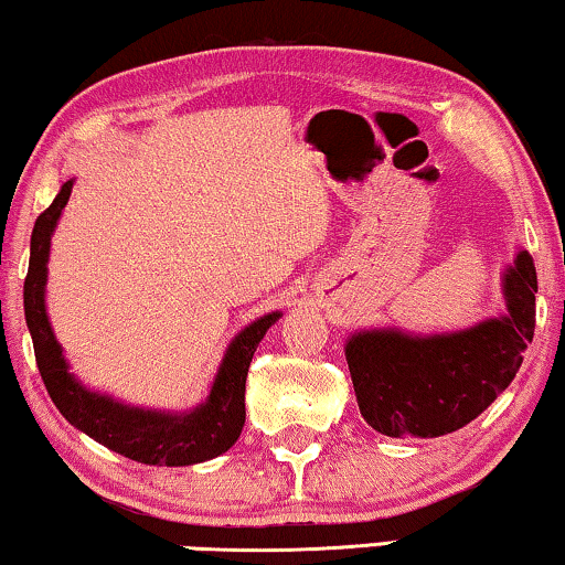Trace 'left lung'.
<instances>
[{"mask_svg": "<svg viewBox=\"0 0 565 565\" xmlns=\"http://www.w3.org/2000/svg\"><path fill=\"white\" fill-rule=\"evenodd\" d=\"M507 313L471 329L418 337L399 329L351 333L347 362L364 420L390 438H438L479 418L514 380L535 333L537 275L518 252L502 277Z\"/></svg>", "mask_w": 565, "mask_h": 565, "instance_id": "left-lung-1", "label": "left lung"}]
</instances>
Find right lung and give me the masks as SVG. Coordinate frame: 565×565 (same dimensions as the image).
<instances>
[{
  "instance_id": "1",
  "label": "right lung",
  "mask_w": 565,
  "mask_h": 565,
  "mask_svg": "<svg viewBox=\"0 0 565 565\" xmlns=\"http://www.w3.org/2000/svg\"><path fill=\"white\" fill-rule=\"evenodd\" d=\"M71 191L73 181H65L55 201L38 216L30 239V267L24 277V321H28L35 362L47 395L73 428L84 430L88 438L99 440L102 446L132 461L150 466H191L216 459L239 438L244 418H247L244 384H247L249 362L269 326L282 313L275 310L236 333L211 384L206 403L193 407L191 413L145 411V407L125 405L84 387L68 372V362L45 313L51 236L71 199Z\"/></svg>"
}]
</instances>
